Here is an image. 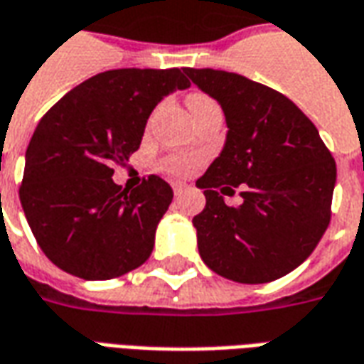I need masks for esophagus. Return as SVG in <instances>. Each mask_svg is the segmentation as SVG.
Listing matches in <instances>:
<instances>
[{"label":"esophagus","mask_w":364,"mask_h":364,"mask_svg":"<svg viewBox=\"0 0 364 364\" xmlns=\"http://www.w3.org/2000/svg\"><path fill=\"white\" fill-rule=\"evenodd\" d=\"M185 189H187V187H185V185H181V183H173V193H175V195H181Z\"/></svg>","instance_id":"1"}]
</instances>
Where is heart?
<instances>
[{
	"label": "heart",
	"instance_id": "b5f03b06",
	"mask_svg": "<svg viewBox=\"0 0 364 364\" xmlns=\"http://www.w3.org/2000/svg\"><path fill=\"white\" fill-rule=\"evenodd\" d=\"M207 104H213L205 96H191L189 98V108H200V106H207ZM197 165L195 159H189V157H169L165 159V169L171 171L175 175H187L189 171H193V167Z\"/></svg>",
	"mask_w": 364,
	"mask_h": 364
}]
</instances>
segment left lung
<instances>
[{"label":"left lung","instance_id":"obj_1","mask_svg":"<svg viewBox=\"0 0 364 364\" xmlns=\"http://www.w3.org/2000/svg\"><path fill=\"white\" fill-rule=\"evenodd\" d=\"M225 112L226 139L197 181L207 205L193 218L203 262L238 284L296 270L331 218L337 167L314 122L278 90L213 68H185ZM243 187V203L223 194Z\"/></svg>","mask_w":364,"mask_h":364}]
</instances>
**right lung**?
Returning a JSON list of instances; mask_svg holds the SVG:
<instances>
[{"mask_svg": "<svg viewBox=\"0 0 364 364\" xmlns=\"http://www.w3.org/2000/svg\"><path fill=\"white\" fill-rule=\"evenodd\" d=\"M189 86L179 68L106 70L41 118L25 154L19 199L41 250L60 270L110 279L149 258L173 191L157 175L138 189H122L112 175L139 147L157 104Z\"/></svg>", "mask_w": 364, "mask_h": 364, "instance_id": "right-lung-1", "label": "right lung"}]
</instances>
